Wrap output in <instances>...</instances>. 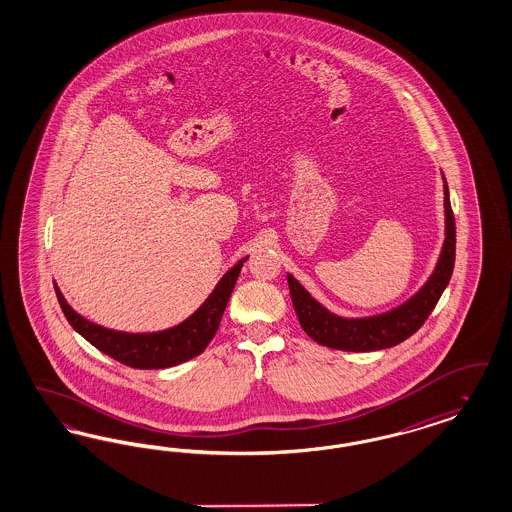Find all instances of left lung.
Here are the masks:
<instances>
[{
  "instance_id": "1",
  "label": "left lung",
  "mask_w": 512,
  "mask_h": 512,
  "mask_svg": "<svg viewBox=\"0 0 512 512\" xmlns=\"http://www.w3.org/2000/svg\"><path fill=\"white\" fill-rule=\"evenodd\" d=\"M454 261L456 221L444 179V244L441 257L422 289L401 306L371 318H342L319 304L291 274H287V282L300 327L306 335L321 346L342 352H374L397 346L422 327L452 278Z\"/></svg>"
}]
</instances>
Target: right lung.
<instances>
[{"label":"right lung","instance_id":"right-lung-1","mask_svg":"<svg viewBox=\"0 0 512 512\" xmlns=\"http://www.w3.org/2000/svg\"><path fill=\"white\" fill-rule=\"evenodd\" d=\"M246 261L247 257L230 268L193 316L157 333H124L96 325L71 308L56 283L54 291L71 327L94 348L134 369H168L200 355L212 342Z\"/></svg>","mask_w":512,"mask_h":512}]
</instances>
